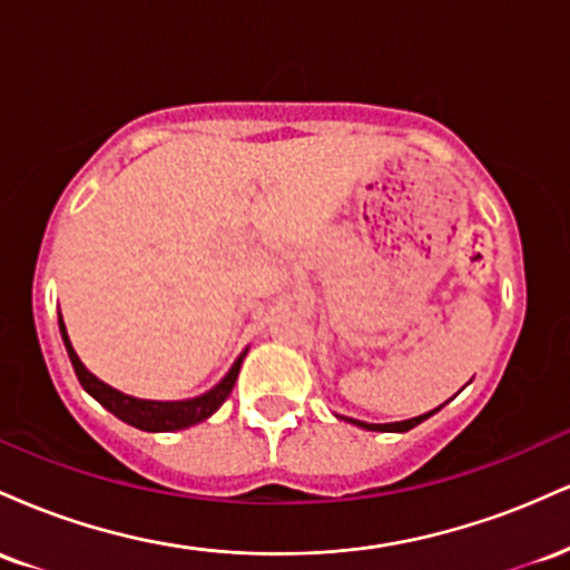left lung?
<instances>
[{"label": "left lung", "instance_id": "left-lung-1", "mask_svg": "<svg viewBox=\"0 0 570 570\" xmlns=\"http://www.w3.org/2000/svg\"><path fill=\"white\" fill-rule=\"evenodd\" d=\"M442 407H444V404H440V407H436V410L426 412V415H417V417H410V421H399V423H364V421H353V417H345V421L353 423V426L367 429V431H399V434H402V431L415 429L417 423H423V421H426V417L434 415V412H440Z\"/></svg>", "mask_w": 570, "mask_h": 570}]
</instances>
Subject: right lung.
Wrapping results in <instances>:
<instances>
[{"instance_id": "obj_1", "label": "right lung", "mask_w": 570, "mask_h": 570, "mask_svg": "<svg viewBox=\"0 0 570 570\" xmlns=\"http://www.w3.org/2000/svg\"><path fill=\"white\" fill-rule=\"evenodd\" d=\"M58 326H61V337H63V345H67L69 362L71 367H75L77 381H80L82 389L88 391L101 407L112 412L115 417H120V421H126L128 426L141 429V431H179V429L195 426V423L206 421V417H212L214 412L225 404V399L230 396L233 385L238 381L240 364H244V356H246V351L240 353V356L235 358L230 372H227V375L222 377L212 391H206V394L185 399V402H153V399H136V396L122 394V391H117L112 385L98 381L96 375H90V372L85 370V364L80 362V356H77L75 348H71V340L67 335V326H63L61 316H58Z\"/></svg>"}]
</instances>
